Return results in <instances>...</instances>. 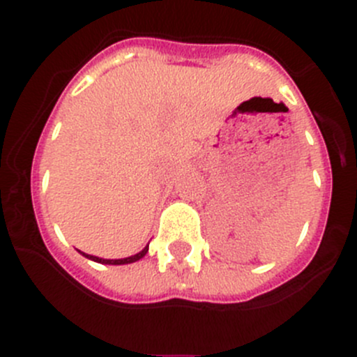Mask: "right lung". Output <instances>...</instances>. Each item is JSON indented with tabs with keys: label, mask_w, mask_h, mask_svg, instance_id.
Returning a JSON list of instances; mask_svg holds the SVG:
<instances>
[{
	"label": "right lung",
	"mask_w": 357,
	"mask_h": 357,
	"mask_svg": "<svg viewBox=\"0 0 357 357\" xmlns=\"http://www.w3.org/2000/svg\"><path fill=\"white\" fill-rule=\"evenodd\" d=\"M146 252H149V245L143 248L142 252H138V254L131 255V257H124V259H102V257H96V255L84 254V252H81V250H79V254H82V255H84V257L91 259V261L100 262V264H115V266H119V264H131V262L139 261V259H142V257H145Z\"/></svg>",
	"instance_id": "add662e5"
}]
</instances>
